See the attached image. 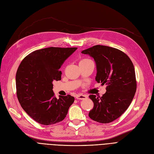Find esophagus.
Listing matches in <instances>:
<instances>
[{
	"label": "esophagus",
	"mask_w": 154,
	"mask_h": 154,
	"mask_svg": "<svg viewBox=\"0 0 154 154\" xmlns=\"http://www.w3.org/2000/svg\"><path fill=\"white\" fill-rule=\"evenodd\" d=\"M76 98L78 99V100H85V99L87 98V97L83 95H77L76 96Z\"/></svg>",
	"instance_id": "34e87169"
}]
</instances>
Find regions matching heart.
<instances>
[{"instance_id":"heart-1","label":"heart","mask_w":154,"mask_h":154,"mask_svg":"<svg viewBox=\"0 0 154 154\" xmlns=\"http://www.w3.org/2000/svg\"><path fill=\"white\" fill-rule=\"evenodd\" d=\"M91 61V59H82L80 61V63H85V62H87V61Z\"/></svg>"}]
</instances>
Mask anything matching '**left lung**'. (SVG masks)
I'll return each mask as SVG.
<instances>
[{"label":"left lung","instance_id":"obj_1","mask_svg":"<svg viewBox=\"0 0 154 154\" xmlns=\"http://www.w3.org/2000/svg\"><path fill=\"white\" fill-rule=\"evenodd\" d=\"M82 53L95 60L96 81L107 85L102 97L89 96L94 103L89 116L99 123L112 122L127 109L134 97L137 84L133 63L126 54L107 46L98 45Z\"/></svg>","mask_w":154,"mask_h":154}]
</instances>
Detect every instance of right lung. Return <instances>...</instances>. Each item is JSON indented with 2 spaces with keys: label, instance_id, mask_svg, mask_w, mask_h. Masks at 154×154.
Segmentation results:
<instances>
[{
  "label": "right lung",
  "instance_id": "obj_1",
  "mask_svg": "<svg viewBox=\"0 0 154 154\" xmlns=\"http://www.w3.org/2000/svg\"><path fill=\"white\" fill-rule=\"evenodd\" d=\"M77 47H48L29 54L20 64L16 74L17 95L23 109L34 120L45 125L63 121L74 98L59 99L53 92L54 81H60L59 70Z\"/></svg>",
  "mask_w": 154,
  "mask_h": 154
}]
</instances>
